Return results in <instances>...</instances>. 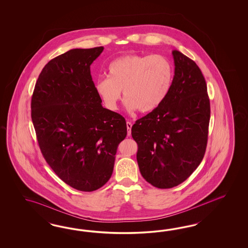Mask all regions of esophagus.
<instances>
[{"label": "esophagus", "mask_w": 248, "mask_h": 248, "mask_svg": "<svg viewBox=\"0 0 248 248\" xmlns=\"http://www.w3.org/2000/svg\"><path fill=\"white\" fill-rule=\"evenodd\" d=\"M126 126H127L128 136H130V135H131V129H132V126H133L132 123H131V122H127V123H126Z\"/></svg>", "instance_id": "esophagus-1"}]
</instances>
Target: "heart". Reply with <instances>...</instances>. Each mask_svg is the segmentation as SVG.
I'll return each instance as SVG.
<instances>
[{"label": "heart", "instance_id": "obj_1", "mask_svg": "<svg viewBox=\"0 0 248 248\" xmlns=\"http://www.w3.org/2000/svg\"><path fill=\"white\" fill-rule=\"evenodd\" d=\"M107 77L99 78L94 89L105 106L116 110L122 91L129 111L140 113L155 110L170 90L173 68L162 55L129 54L110 62Z\"/></svg>", "mask_w": 248, "mask_h": 248}]
</instances>
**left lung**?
<instances>
[{"mask_svg": "<svg viewBox=\"0 0 248 248\" xmlns=\"http://www.w3.org/2000/svg\"><path fill=\"white\" fill-rule=\"evenodd\" d=\"M172 53L174 75L166 97L132 126L141 174L161 189L180 185L200 165L210 121V101L200 68L179 51Z\"/></svg>", "mask_w": 248, "mask_h": 248, "instance_id": "obj_1", "label": "left lung"}]
</instances>
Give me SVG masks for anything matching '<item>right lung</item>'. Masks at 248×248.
I'll return each mask as SVG.
<instances>
[{
	"label": "right lung",
	"instance_id": "obj_1",
	"mask_svg": "<svg viewBox=\"0 0 248 248\" xmlns=\"http://www.w3.org/2000/svg\"><path fill=\"white\" fill-rule=\"evenodd\" d=\"M104 47L73 49L50 61L31 96V121L43 156L61 180L92 192L113 173L125 119L104 108L90 65Z\"/></svg>",
	"mask_w": 248,
	"mask_h": 248
}]
</instances>
